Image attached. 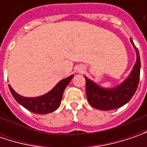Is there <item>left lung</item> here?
Segmentation results:
<instances>
[{
  "instance_id": "left-lung-1",
  "label": "left lung",
  "mask_w": 147,
  "mask_h": 147,
  "mask_svg": "<svg viewBox=\"0 0 147 147\" xmlns=\"http://www.w3.org/2000/svg\"><path fill=\"white\" fill-rule=\"evenodd\" d=\"M131 42L137 51V61L133 69L124 82L120 86L113 89H103L100 88L86 77V94L89 104L92 107L100 110L117 109L127 103L137 91L140 80L141 61L138 48Z\"/></svg>"
}]
</instances>
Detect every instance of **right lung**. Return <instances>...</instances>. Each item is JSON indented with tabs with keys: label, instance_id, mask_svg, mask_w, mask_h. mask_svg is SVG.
Listing matches in <instances>:
<instances>
[{
	"label": "right lung",
	"instance_id": "right-lung-1",
	"mask_svg": "<svg viewBox=\"0 0 147 147\" xmlns=\"http://www.w3.org/2000/svg\"><path fill=\"white\" fill-rule=\"evenodd\" d=\"M73 77H74L73 75H71L69 78L61 80L51 92H49L48 93L44 96L38 97H33V98L24 97L14 92V91L9 85V88L12 96L16 100V101L19 102L27 110L35 114L45 115L53 112L58 109L61 102L63 92L65 88L69 83L71 79L73 78Z\"/></svg>",
	"mask_w": 147,
	"mask_h": 147
}]
</instances>
